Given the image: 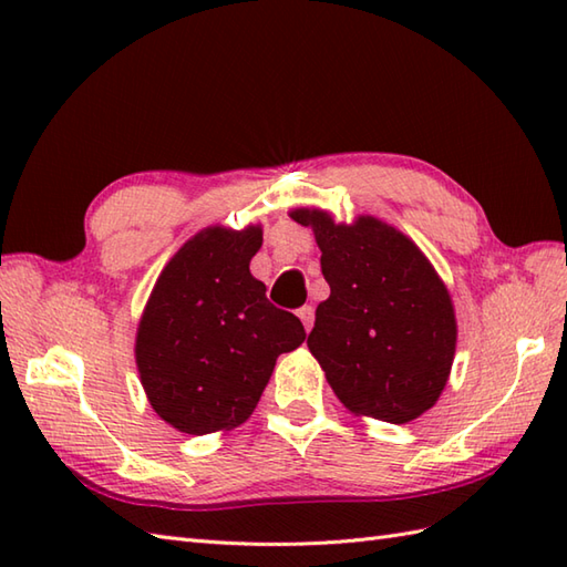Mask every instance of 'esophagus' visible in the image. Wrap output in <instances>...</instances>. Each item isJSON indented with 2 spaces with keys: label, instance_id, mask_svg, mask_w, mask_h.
<instances>
[{
  "label": "esophagus",
  "instance_id": "esophagus-1",
  "mask_svg": "<svg viewBox=\"0 0 567 567\" xmlns=\"http://www.w3.org/2000/svg\"><path fill=\"white\" fill-rule=\"evenodd\" d=\"M297 317L302 319L305 329H307V331H311V327H315V307H311V305H305L302 309H297Z\"/></svg>",
  "mask_w": 567,
  "mask_h": 567
}]
</instances>
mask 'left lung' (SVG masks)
I'll list each match as a JSON object with an SVG mask.
<instances>
[{
	"label": "left lung",
	"mask_w": 567,
	"mask_h": 567,
	"mask_svg": "<svg viewBox=\"0 0 567 567\" xmlns=\"http://www.w3.org/2000/svg\"><path fill=\"white\" fill-rule=\"evenodd\" d=\"M321 248L331 295L317 307L307 346L353 414L406 424L436 404L455 355L451 295L424 252L372 216L336 224L295 209Z\"/></svg>",
	"instance_id": "1"
}]
</instances>
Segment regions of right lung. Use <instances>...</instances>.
Returning <instances> with one entry per match:
<instances>
[{"label": "right lung", "instance_id": "right-lung-1", "mask_svg": "<svg viewBox=\"0 0 567 567\" xmlns=\"http://www.w3.org/2000/svg\"><path fill=\"white\" fill-rule=\"evenodd\" d=\"M262 228H204L165 265L143 311L136 365L148 402L192 436L234 429L252 414L275 360L307 339L250 275Z\"/></svg>", "mask_w": 567, "mask_h": 567}]
</instances>
